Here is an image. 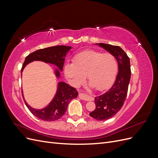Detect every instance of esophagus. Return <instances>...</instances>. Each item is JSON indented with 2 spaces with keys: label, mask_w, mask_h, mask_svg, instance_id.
Segmentation results:
<instances>
[{
  "label": "esophagus",
  "mask_w": 158,
  "mask_h": 158,
  "mask_svg": "<svg viewBox=\"0 0 158 158\" xmlns=\"http://www.w3.org/2000/svg\"><path fill=\"white\" fill-rule=\"evenodd\" d=\"M79 98L81 99L84 100V101H92V100L94 99V98L92 97H91V96H89V95L83 94V93H80L79 94Z\"/></svg>",
  "instance_id": "1"
}]
</instances>
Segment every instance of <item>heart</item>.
Returning a JSON list of instances; mask_svg holds the SVG:
<instances>
[{
    "label": "heart",
    "instance_id": "b5f03b06",
    "mask_svg": "<svg viewBox=\"0 0 158 158\" xmlns=\"http://www.w3.org/2000/svg\"><path fill=\"white\" fill-rule=\"evenodd\" d=\"M117 70V62L112 54L85 50L74 56L73 63L64 65V73L74 85L82 82L86 74L91 86L103 90L114 82Z\"/></svg>",
    "mask_w": 158,
    "mask_h": 158
}]
</instances>
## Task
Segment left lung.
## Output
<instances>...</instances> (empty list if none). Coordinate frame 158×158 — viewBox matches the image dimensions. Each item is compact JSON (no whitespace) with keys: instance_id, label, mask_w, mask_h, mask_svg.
Wrapping results in <instances>:
<instances>
[{"instance_id":"left-lung-1","label":"left lung","mask_w":158,"mask_h":158,"mask_svg":"<svg viewBox=\"0 0 158 158\" xmlns=\"http://www.w3.org/2000/svg\"><path fill=\"white\" fill-rule=\"evenodd\" d=\"M109 52L118 63V72L114 83L107 92L95 98V109L89 116L98 121H105L113 117L125 102L130 82L131 70L130 59L120 47L106 44H95Z\"/></svg>"}]
</instances>
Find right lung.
<instances>
[{"instance_id": "right-lung-1", "label": "right lung", "mask_w": 158, "mask_h": 158, "mask_svg": "<svg viewBox=\"0 0 158 158\" xmlns=\"http://www.w3.org/2000/svg\"><path fill=\"white\" fill-rule=\"evenodd\" d=\"M71 49L72 47L70 46L58 45L39 49L31 52L26 57L21 69V75L25 66L34 60L52 64L56 66L62 71L63 69L65 56ZM55 73L57 78L60 76L58 69L55 70ZM22 93L24 102L30 112L36 117L45 121H55L63 117L66 111L69 102L72 99L77 98L78 95V92L74 88L65 82H60L58 83L56 94L51 103L44 109H36L32 108L26 103L23 98L22 91Z\"/></svg>"}]
</instances>
